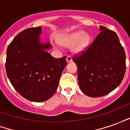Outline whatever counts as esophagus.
Returning a JSON list of instances; mask_svg holds the SVG:
<instances>
[{
	"mask_svg": "<svg viewBox=\"0 0 130 130\" xmlns=\"http://www.w3.org/2000/svg\"><path fill=\"white\" fill-rule=\"evenodd\" d=\"M66 60H67V62H70L72 61V56H67V58H66Z\"/></svg>",
	"mask_w": 130,
	"mask_h": 130,
	"instance_id": "34e87169",
	"label": "esophagus"
}]
</instances>
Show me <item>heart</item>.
<instances>
[{"mask_svg": "<svg viewBox=\"0 0 130 130\" xmlns=\"http://www.w3.org/2000/svg\"><path fill=\"white\" fill-rule=\"evenodd\" d=\"M60 44L70 46L74 44L72 50L74 53H82L87 48L90 42V37L83 31H76L63 35L58 40Z\"/></svg>", "mask_w": 130, "mask_h": 130, "instance_id": "b5f03b06", "label": "heart"}]
</instances>
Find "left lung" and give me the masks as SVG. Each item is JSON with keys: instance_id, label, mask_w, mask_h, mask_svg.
Returning <instances> with one entry per match:
<instances>
[{"instance_id": "obj_1", "label": "left lung", "mask_w": 130, "mask_h": 130, "mask_svg": "<svg viewBox=\"0 0 130 130\" xmlns=\"http://www.w3.org/2000/svg\"><path fill=\"white\" fill-rule=\"evenodd\" d=\"M101 32L82 55L74 57L80 89L99 98L116 89L125 73V53L116 33L100 26Z\"/></svg>"}]
</instances>
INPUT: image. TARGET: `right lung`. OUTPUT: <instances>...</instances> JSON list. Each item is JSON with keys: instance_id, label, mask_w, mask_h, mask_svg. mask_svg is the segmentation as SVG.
Here are the masks:
<instances>
[{"instance_id": "right-lung-1", "label": "right lung", "mask_w": 130, "mask_h": 130, "mask_svg": "<svg viewBox=\"0 0 130 130\" xmlns=\"http://www.w3.org/2000/svg\"><path fill=\"white\" fill-rule=\"evenodd\" d=\"M42 27L29 28L19 32L7 49L5 70L13 87L22 97L42 102L56 93L66 56L55 58L48 53L50 42L40 40Z\"/></svg>"}]
</instances>
